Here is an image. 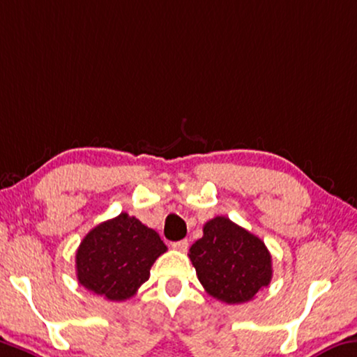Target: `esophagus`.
I'll return each instance as SVG.
<instances>
[{"label": "esophagus", "mask_w": 357, "mask_h": 357, "mask_svg": "<svg viewBox=\"0 0 357 357\" xmlns=\"http://www.w3.org/2000/svg\"><path fill=\"white\" fill-rule=\"evenodd\" d=\"M172 246L174 248V250H178V251H188V248H189V241H188V240L174 241Z\"/></svg>", "instance_id": "34e87169"}]
</instances>
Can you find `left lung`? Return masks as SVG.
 <instances>
[{
  "label": "left lung",
  "mask_w": 357,
  "mask_h": 357,
  "mask_svg": "<svg viewBox=\"0 0 357 357\" xmlns=\"http://www.w3.org/2000/svg\"><path fill=\"white\" fill-rule=\"evenodd\" d=\"M189 257L205 291L229 305L252 301L273 276L265 243L225 216L203 225V236L190 246Z\"/></svg>",
  "instance_id": "obj_1"
}]
</instances>
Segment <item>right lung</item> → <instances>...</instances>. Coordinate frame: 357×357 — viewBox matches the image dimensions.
<instances>
[{"mask_svg": "<svg viewBox=\"0 0 357 357\" xmlns=\"http://www.w3.org/2000/svg\"><path fill=\"white\" fill-rule=\"evenodd\" d=\"M165 251L155 230L121 213L84 236L76 251L77 281L107 301H127L149 280L151 267Z\"/></svg>", "mask_w": 357, "mask_h": 357, "instance_id": "1", "label": "right lung"}]
</instances>
